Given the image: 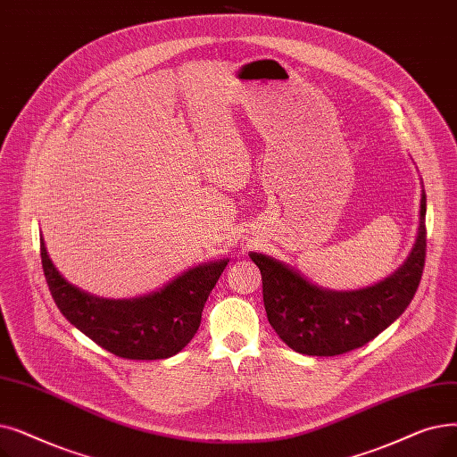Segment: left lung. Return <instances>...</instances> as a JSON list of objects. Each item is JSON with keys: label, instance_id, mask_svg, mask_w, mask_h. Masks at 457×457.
<instances>
[{"label": "left lung", "instance_id": "left-lung-1", "mask_svg": "<svg viewBox=\"0 0 457 457\" xmlns=\"http://www.w3.org/2000/svg\"><path fill=\"white\" fill-rule=\"evenodd\" d=\"M260 267L270 327L293 351L334 356L359 349L390 327L411 304L426 263V192L420 224L407 262L386 280L359 291H325L263 253H250Z\"/></svg>", "mask_w": 457, "mask_h": 457}]
</instances>
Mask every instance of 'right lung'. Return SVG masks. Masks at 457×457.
I'll return each mask as SVG.
<instances>
[{
    "label": "right lung",
    "mask_w": 457,
    "mask_h": 457,
    "mask_svg": "<svg viewBox=\"0 0 457 457\" xmlns=\"http://www.w3.org/2000/svg\"><path fill=\"white\" fill-rule=\"evenodd\" d=\"M41 262L52 299L67 320L96 345L129 361L168 359L200 328L202 312L229 260L188 269L170 284L136 299H98L69 284L50 262Z\"/></svg>",
    "instance_id": "1"
}]
</instances>
